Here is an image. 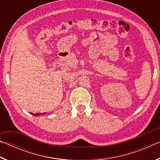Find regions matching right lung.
<instances>
[{
    "instance_id": "right-lung-1",
    "label": "right lung",
    "mask_w": 160,
    "mask_h": 160,
    "mask_svg": "<svg viewBox=\"0 0 160 160\" xmlns=\"http://www.w3.org/2000/svg\"><path fill=\"white\" fill-rule=\"evenodd\" d=\"M41 114H43V113H35V114H33L34 116H38V115H41Z\"/></svg>"
}]
</instances>
